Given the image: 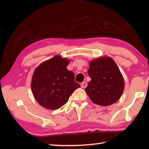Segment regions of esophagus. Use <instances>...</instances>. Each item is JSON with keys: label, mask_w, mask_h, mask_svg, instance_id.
<instances>
[{"label": "esophagus", "mask_w": 149, "mask_h": 149, "mask_svg": "<svg viewBox=\"0 0 149 149\" xmlns=\"http://www.w3.org/2000/svg\"><path fill=\"white\" fill-rule=\"evenodd\" d=\"M87 85V83L86 81H84L81 84V88H83V89H84V88L86 87Z\"/></svg>", "instance_id": "34e87169"}]
</instances>
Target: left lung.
Returning <instances> with one entry per match:
<instances>
[{"label":"left lung","mask_w":149,"mask_h":149,"mask_svg":"<svg viewBox=\"0 0 149 149\" xmlns=\"http://www.w3.org/2000/svg\"><path fill=\"white\" fill-rule=\"evenodd\" d=\"M88 74L91 80L85 91L93 102L106 107L120 99L124 89V80L112 58L102 56L91 60Z\"/></svg>","instance_id":"1"}]
</instances>
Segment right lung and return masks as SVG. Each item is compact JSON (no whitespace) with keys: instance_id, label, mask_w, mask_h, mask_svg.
<instances>
[{"instance_id":"1","label":"right lung","mask_w":149,"mask_h":149,"mask_svg":"<svg viewBox=\"0 0 149 149\" xmlns=\"http://www.w3.org/2000/svg\"><path fill=\"white\" fill-rule=\"evenodd\" d=\"M70 60L56 55L42 62L33 74L31 88L37 102L46 109L56 110L68 102L80 85L74 74L67 69Z\"/></svg>"}]
</instances>
